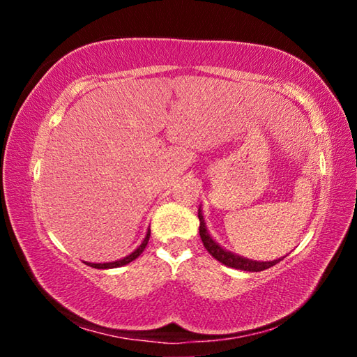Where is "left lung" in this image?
<instances>
[{
	"label": "left lung",
	"mask_w": 357,
	"mask_h": 357,
	"mask_svg": "<svg viewBox=\"0 0 357 357\" xmlns=\"http://www.w3.org/2000/svg\"><path fill=\"white\" fill-rule=\"evenodd\" d=\"M198 219H200V236H202L204 249H206L211 255L217 259V261H220L222 264L228 266V268L249 271V273H259V271L269 269L271 266L277 264L280 259L285 258V257H282V258L273 259V261H257V259H250V258L241 257L234 252H229L225 249V247H222L219 243H217V241L209 234L206 222H204V219H203L202 206H200V209H198Z\"/></svg>",
	"instance_id": "left-lung-1"
}]
</instances>
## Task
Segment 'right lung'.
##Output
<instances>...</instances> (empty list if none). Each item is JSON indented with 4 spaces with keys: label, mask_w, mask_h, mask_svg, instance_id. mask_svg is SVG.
<instances>
[{
    "label": "right lung",
    "mask_w": 357,
    "mask_h": 357,
    "mask_svg": "<svg viewBox=\"0 0 357 357\" xmlns=\"http://www.w3.org/2000/svg\"><path fill=\"white\" fill-rule=\"evenodd\" d=\"M149 236H151V229L148 228V231H146V236H144L143 243H142L140 245H138L134 252L129 253L128 257H124V258H121V259H116V261H110V263H88V261H84V263H86L88 266H91V268H96V269H113V268H121V266H126V264H129L130 261H134L135 258H138V257L142 255L143 250H144V247L148 245Z\"/></svg>",
    "instance_id": "obj_1"
}]
</instances>
